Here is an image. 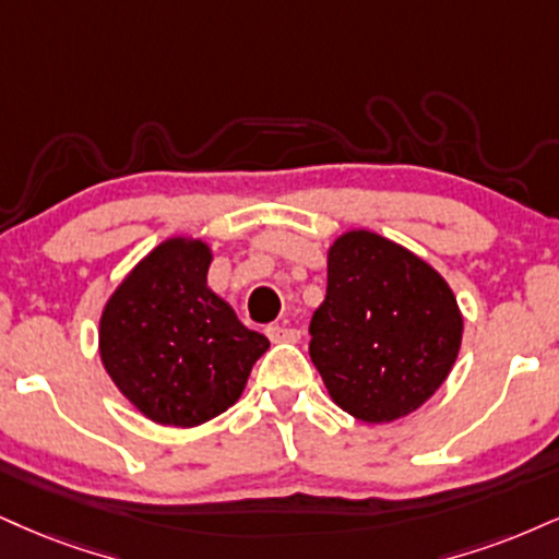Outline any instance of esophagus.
I'll return each mask as SVG.
<instances>
[{
	"instance_id": "esophagus-1",
	"label": "esophagus",
	"mask_w": 559,
	"mask_h": 559,
	"mask_svg": "<svg viewBox=\"0 0 559 559\" xmlns=\"http://www.w3.org/2000/svg\"><path fill=\"white\" fill-rule=\"evenodd\" d=\"M265 333L273 344H294V341H299L301 335L297 328H288V325H267Z\"/></svg>"
}]
</instances>
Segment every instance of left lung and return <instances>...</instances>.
Returning a JSON list of instances; mask_svg holds the SVG:
<instances>
[{
	"label": "left lung",
	"mask_w": 559,
	"mask_h": 559,
	"mask_svg": "<svg viewBox=\"0 0 559 559\" xmlns=\"http://www.w3.org/2000/svg\"><path fill=\"white\" fill-rule=\"evenodd\" d=\"M461 333L453 292L425 260L372 231L335 239L309 356L344 412L369 425L416 412L445 382Z\"/></svg>",
	"instance_id": "left-lung-1"
}]
</instances>
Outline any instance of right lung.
Returning a JSON list of instances; mask_svg holds the SVG:
<instances>
[{
  "instance_id": "add662e5",
  "label": "right lung",
  "mask_w": 559,
  "mask_h": 559,
  "mask_svg": "<svg viewBox=\"0 0 559 559\" xmlns=\"http://www.w3.org/2000/svg\"><path fill=\"white\" fill-rule=\"evenodd\" d=\"M205 241L169 239L114 292L100 359L147 419L198 427L234 406L267 338L207 288Z\"/></svg>"
}]
</instances>
